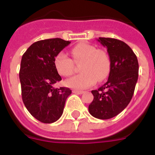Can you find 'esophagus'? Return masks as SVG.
Here are the masks:
<instances>
[{
  "label": "esophagus",
  "mask_w": 155,
  "mask_h": 155,
  "mask_svg": "<svg viewBox=\"0 0 155 155\" xmlns=\"http://www.w3.org/2000/svg\"><path fill=\"white\" fill-rule=\"evenodd\" d=\"M73 92L75 93V94H78V95H81V94H83V93H84V91H83L73 90Z\"/></svg>",
  "instance_id": "1"
}]
</instances>
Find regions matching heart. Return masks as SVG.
Returning a JSON list of instances; mask_svg holds the SVG:
<instances>
[{"label": "heart", "instance_id": "heart-1", "mask_svg": "<svg viewBox=\"0 0 155 155\" xmlns=\"http://www.w3.org/2000/svg\"><path fill=\"white\" fill-rule=\"evenodd\" d=\"M72 58L75 63H81L82 73L68 78L65 83L74 89H86L103 81L110 71L111 62L109 54L103 50L87 43H79L71 50ZM68 54L60 52L54 57V66L58 73L64 77L70 76L74 68L73 61Z\"/></svg>", "mask_w": 155, "mask_h": 155}]
</instances>
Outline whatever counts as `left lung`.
<instances>
[{"label": "left lung", "mask_w": 155, "mask_h": 155, "mask_svg": "<svg viewBox=\"0 0 155 155\" xmlns=\"http://www.w3.org/2000/svg\"><path fill=\"white\" fill-rule=\"evenodd\" d=\"M105 46L111 62L109 78L94 95L89 104V113L99 119H109L117 116L130 103L138 79L139 64L131 47L122 41L99 38Z\"/></svg>", "instance_id": "1"}]
</instances>
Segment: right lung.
I'll use <instances>...</instances> for the list:
<instances>
[{"label":"right lung","instance_id":"add662e5","mask_svg":"<svg viewBox=\"0 0 155 155\" xmlns=\"http://www.w3.org/2000/svg\"><path fill=\"white\" fill-rule=\"evenodd\" d=\"M69 44L61 38L38 41L22 56V99L28 112L43 123H54L61 117L66 99L72 93L68 87H54L62 79L54 68V57Z\"/></svg>","mask_w":155,"mask_h":155}]
</instances>
